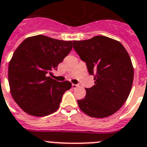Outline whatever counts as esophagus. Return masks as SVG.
Returning a JSON list of instances; mask_svg holds the SVG:
<instances>
[{"mask_svg": "<svg viewBox=\"0 0 147 147\" xmlns=\"http://www.w3.org/2000/svg\"><path fill=\"white\" fill-rule=\"evenodd\" d=\"M79 86V85H76V84H72V88H76Z\"/></svg>", "mask_w": 147, "mask_h": 147, "instance_id": "esophagus-1", "label": "esophagus"}]
</instances>
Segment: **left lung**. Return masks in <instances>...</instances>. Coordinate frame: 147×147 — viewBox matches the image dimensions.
<instances>
[{
  "label": "left lung",
  "instance_id": "left-lung-1",
  "mask_svg": "<svg viewBox=\"0 0 147 147\" xmlns=\"http://www.w3.org/2000/svg\"><path fill=\"white\" fill-rule=\"evenodd\" d=\"M73 43L95 80L94 86L86 88L85 98L77 100L79 107L96 118L115 114L126 102L132 86L134 68L129 55L120 42L106 36Z\"/></svg>",
  "mask_w": 147,
  "mask_h": 147
}]
</instances>
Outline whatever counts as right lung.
Wrapping results in <instances>:
<instances>
[{
    "label": "right lung",
    "mask_w": 147,
    "mask_h": 147,
    "mask_svg": "<svg viewBox=\"0 0 147 147\" xmlns=\"http://www.w3.org/2000/svg\"><path fill=\"white\" fill-rule=\"evenodd\" d=\"M72 45V41L38 35L18 47L9 64L8 79L11 94L23 111L44 117L59 108L62 95L71 83L58 82L49 75L69 54Z\"/></svg>",
    "instance_id": "add662e5"
}]
</instances>
